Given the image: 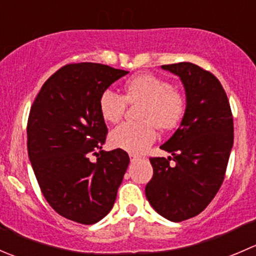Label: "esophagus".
I'll return each mask as SVG.
<instances>
[{"label":"esophagus","mask_w":256,"mask_h":256,"mask_svg":"<svg viewBox=\"0 0 256 256\" xmlns=\"http://www.w3.org/2000/svg\"><path fill=\"white\" fill-rule=\"evenodd\" d=\"M130 160H131V162H136L140 160V156H136V154H130Z\"/></svg>","instance_id":"esophagus-1"}]
</instances>
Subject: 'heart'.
I'll use <instances>...</instances> for the list:
<instances>
[{
    "mask_svg": "<svg viewBox=\"0 0 256 256\" xmlns=\"http://www.w3.org/2000/svg\"><path fill=\"white\" fill-rule=\"evenodd\" d=\"M141 102L138 118L116 126L110 134L114 147L131 154H141L156 140V128L172 130L182 120L186 112L184 96L167 80L154 74L144 73L132 76L125 82V96L112 89L105 90L100 96L99 108L102 118L108 122L120 120L126 104Z\"/></svg>",
    "mask_w": 256,
    "mask_h": 256,
    "instance_id": "heart-1",
    "label": "heart"
}]
</instances>
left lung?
Here are the masks:
<instances>
[{
	"instance_id": "8db88e82",
	"label": "left lung",
	"mask_w": 256,
	"mask_h": 256,
	"mask_svg": "<svg viewBox=\"0 0 256 256\" xmlns=\"http://www.w3.org/2000/svg\"><path fill=\"white\" fill-rule=\"evenodd\" d=\"M180 76L186 112L176 132L161 146L172 154L154 157L144 188L152 208L171 222L196 216L220 188L234 141L233 116L220 82L193 63L161 66ZM174 159L176 164L170 165Z\"/></svg>"
}]
</instances>
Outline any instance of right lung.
<instances>
[{
    "mask_svg": "<svg viewBox=\"0 0 256 256\" xmlns=\"http://www.w3.org/2000/svg\"><path fill=\"white\" fill-rule=\"evenodd\" d=\"M128 73L99 63L68 64L43 84L30 108L27 147L38 184L49 206L76 223L108 216L130 164L124 150H102L108 128L99 108L102 92Z\"/></svg>",
    "mask_w": 256,
    "mask_h": 256,
    "instance_id": "1",
    "label": "right lung"
}]
</instances>
